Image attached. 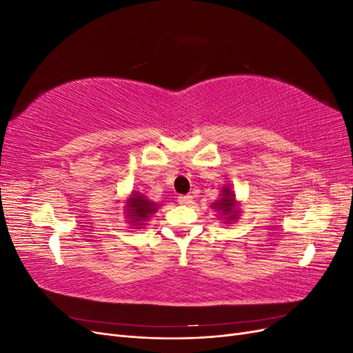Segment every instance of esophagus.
Returning <instances> with one entry per match:
<instances>
[{"label":"esophagus","mask_w":353,"mask_h":353,"mask_svg":"<svg viewBox=\"0 0 353 353\" xmlns=\"http://www.w3.org/2000/svg\"><path fill=\"white\" fill-rule=\"evenodd\" d=\"M178 203H179V205H184V206L191 205V203H193V197H191L190 194L179 196V197H178Z\"/></svg>","instance_id":"34e87169"}]
</instances>
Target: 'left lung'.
Masks as SVG:
<instances>
[{
	"instance_id": "8db88e82",
	"label": "left lung",
	"mask_w": 353,
	"mask_h": 353,
	"mask_svg": "<svg viewBox=\"0 0 353 353\" xmlns=\"http://www.w3.org/2000/svg\"><path fill=\"white\" fill-rule=\"evenodd\" d=\"M236 194L230 191L228 188H223V193H222V199L218 200L213 208L218 209L221 212V215L227 216L228 221H232L237 218V213L239 209H236V200H234Z\"/></svg>"
}]
</instances>
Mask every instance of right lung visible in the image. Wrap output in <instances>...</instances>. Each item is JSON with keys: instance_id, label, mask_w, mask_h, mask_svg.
<instances>
[{"instance_id": "add662e5", "label": "right lung", "mask_w": 353, "mask_h": 353, "mask_svg": "<svg viewBox=\"0 0 353 353\" xmlns=\"http://www.w3.org/2000/svg\"><path fill=\"white\" fill-rule=\"evenodd\" d=\"M128 213L131 215V222H143L147 221V218L152 215L153 212H156V203L147 200L144 196L135 193L132 196L131 200H128ZM137 225H140V223H137Z\"/></svg>"}]
</instances>
